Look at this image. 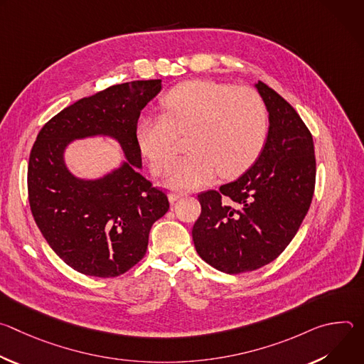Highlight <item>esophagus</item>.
<instances>
[{"instance_id":"1","label":"esophagus","mask_w":364,"mask_h":364,"mask_svg":"<svg viewBox=\"0 0 364 364\" xmlns=\"http://www.w3.org/2000/svg\"><path fill=\"white\" fill-rule=\"evenodd\" d=\"M184 196H187V193H184V191H171L168 194V200H170V203H174V201H177L178 198H181Z\"/></svg>"}]
</instances>
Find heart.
Wrapping results in <instances>:
<instances>
[{"label": "heart", "instance_id": "heart-1", "mask_svg": "<svg viewBox=\"0 0 364 364\" xmlns=\"http://www.w3.org/2000/svg\"><path fill=\"white\" fill-rule=\"evenodd\" d=\"M163 115L141 117L135 136L154 174H166L176 159L177 135L190 152L176 163L168 186L197 188L216 174L235 177L261 155L268 138V109L255 89L190 80L161 99Z\"/></svg>", "mask_w": 364, "mask_h": 364}]
</instances>
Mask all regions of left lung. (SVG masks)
Segmentation results:
<instances>
[{"instance_id":"8db88e82","label":"left lung","mask_w":364,"mask_h":364,"mask_svg":"<svg viewBox=\"0 0 364 364\" xmlns=\"http://www.w3.org/2000/svg\"><path fill=\"white\" fill-rule=\"evenodd\" d=\"M269 112L265 146L255 164L219 190L200 193L193 242L203 261L226 274L262 268L296 235L316 187L314 142L296 111L262 82Z\"/></svg>"}]
</instances>
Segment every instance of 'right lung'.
Here are the masks:
<instances>
[{"label": "right lung", "mask_w": 364, "mask_h": 364, "mask_svg": "<svg viewBox=\"0 0 364 364\" xmlns=\"http://www.w3.org/2000/svg\"><path fill=\"white\" fill-rule=\"evenodd\" d=\"M160 90L161 79L134 80L83 97L51 118L31 148L27 187L36 225L62 261L83 275L129 271L146 252L152 225L170 209L167 194L138 171L135 127ZM97 134L117 139L127 161L100 179H77L65 167L64 149Z\"/></svg>", "instance_id": "1"}]
</instances>
